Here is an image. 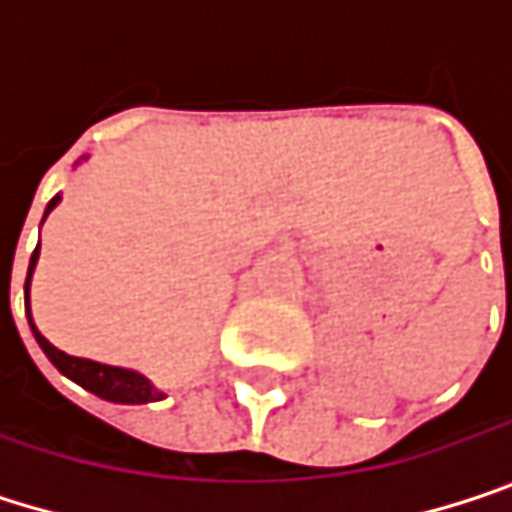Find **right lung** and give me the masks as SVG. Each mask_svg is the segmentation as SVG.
<instances>
[{
    "instance_id": "right-lung-1",
    "label": "right lung",
    "mask_w": 512,
    "mask_h": 512,
    "mask_svg": "<svg viewBox=\"0 0 512 512\" xmlns=\"http://www.w3.org/2000/svg\"><path fill=\"white\" fill-rule=\"evenodd\" d=\"M55 204H58V195L47 204V213H50ZM47 213H44V219H47ZM35 263H38V249H35V255L29 260V275H26V314H29V278H32ZM29 326H32V332H35V341L41 344V350L47 353V358H50L52 364H55L67 379H73L76 385H82L85 391H91V394H97V397H103V400H112V403H154V400H162V397H165L162 391H156L154 385H151L142 373H136V370L100 364V361H91V358L67 356V353L55 350L50 341L35 329L32 314H29Z\"/></svg>"
}]
</instances>
